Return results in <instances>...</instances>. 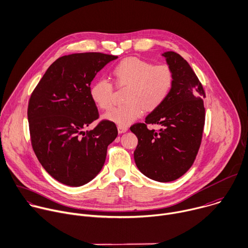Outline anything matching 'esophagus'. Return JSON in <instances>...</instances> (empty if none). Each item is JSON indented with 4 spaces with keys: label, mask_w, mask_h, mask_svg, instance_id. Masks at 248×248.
<instances>
[{
    "label": "esophagus",
    "mask_w": 248,
    "mask_h": 248,
    "mask_svg": "<svg viewBox=\"0 0 248 248\" xmlns=\"http://www.w3.org/2000/svg\"><path fill=\"white\" fill-rule=\"evenodd\" d=\"M117 129H118V133H119V134L125 133V132L128 131V127H124V126H118Z\"/></svg>",
    "instance_id": "34e87169"
}]
</instances>
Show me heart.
<instances>
[{
	"mask_svg": "<svg viewBox=\"0 0 248 248\" xmlns=\"http://www.w3.org/2000/svg\"><path fill=\"white\" fill-rule=\"evenodd\" d=\"M118 87H127L124 105L111 108L105 118L118 126H128L146 109L158 108L169 96L174 85V72L167 64H155L139 58H127L112 69ZM91 100L102 109H108L113 102L112 84L101 78L90 87Z\"/></svg>",
	"mask_w": 248,
	"mask_h": 248,
	"instance_id": "1",
	"label": "heart"
}]
</instances>
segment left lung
I'll return each mask as SVG.
<instances>
[{
    "label": "left lung",
    "mask_w": 248,
    "mask_h": 248,
    "mask_svg": "<svg viewBox=\"0 0 248 248\" xmlns=\"http://www.w3.org/2000/svg\"><path fill=\"white\" fill-rule=\"evenodd\" d=\"M174 72V85L166 101L130 130L138 138L134 159L139 170L157 182H171L193 164L202 140L204 89L187 62L175 52L162 54ZM160 124L159 131L147 124Z\"/></svg>",
    "instance_id": "8db88e82"
}]
</instances>
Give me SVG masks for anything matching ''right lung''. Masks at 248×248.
Here are the masks:
<instances>
[{
  "instance_id": "obj_1",
  "label": "right lung",
  "mask_w": 248,
  "mask_h": 248,
  "mask_svg": "<svg viewBox=\"0 0 248 248\" xmlns=\"http://www.w3.org/2000/svg\"><path fill=\"white\" fill-rule=\"evenodd\" d=\"M118 57L103 53L63 56L47 68L31 93L28 122L33 151L54 179L80 186L102 170L108 146L117 137L113 122L98 119L90 86L109 62Z\"/></svg>"
}]
</instances>
